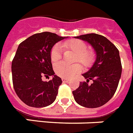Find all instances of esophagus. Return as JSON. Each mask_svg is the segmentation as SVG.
<instances>
[{"label":"esophagus","mask_w":133,"mask_h":133,"mask_svg":"<svg viewBox=\"0 0 133 133\" xmlns=\"http://www.w3.org/2000/svg\"><path fill=\"white\" fill-rule=\"evenodd\" d=\"M62 80L63 82H68L69 81V79H66V78H62Z\"/></svg>","instance_id":"1"}]
</instances>
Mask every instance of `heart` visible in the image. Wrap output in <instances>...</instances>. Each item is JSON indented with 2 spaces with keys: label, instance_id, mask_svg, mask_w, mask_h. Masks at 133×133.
<instances>
[{
  "label": "heart",
  "instance_id": "obj_1",
  "mask_svg": "<svg viewBox=\"0 0 133 133\" xmlns=\"http://www.w3.org/2000/svg\"><path fill=\"white\" fill-rule=\"evenodd\" d=\"M87 44L83 41L73 39L63 42L62 46L57 44L54 45L50 53V59L53 65L59 63L62 58V49L70 50L75 54L74 62H79L83 65L87 66L93 61L95 53L92 50L87 49ZM82 71V66L79 64H75L72 66H67L60 64L56 66L55 72L58 76L62 78H71Z\"/></svg>",
  "mask_w": 133,
  "mask_h": 133
}]
</instances>
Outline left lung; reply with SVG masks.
I'll use <instances>...</instances> for the list:
<instances>
[{"label":"left lung","mask_w":133,"mask_h":133,"mask_svg":"<svg viewBox=\"0 0 133 133\" xmlns=\"http://www.w3.org/2000/svg\"><path fill=\"white\" fill-rule=\"evenodd\" d=\"M75 38L93 46L96 60L92 67L82 74L87 82H80L79 87L73 91L74 99L82 107H102L112 98L118 87L122 70L119 50L102 35L89 34ZM90 79L94 82L91 85L88 84Z\"/></svg>","instance_id":"left-lung-1"}]
</instances>
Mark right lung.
Listing matches in <instances>:
<instances>
[{
	"instance_id": "obj_1",
	"label": "right lung",
	"mask_w": 133,
	"mask_h": 133,
	"mask_svg": "<svg viewBox=\"0 0 133 133\" xmlns=\"http://www.w3.org/2000/svg\"><path fill=\"white\" fill-rule=\"evenodd\" d=\"M67 38L45 31L34 34L19 44L11 63L12 81L16 93L25 104L42 108L55 101L62 82L55 75L50 53L56 43ZM44 75H53V79L42 81Z\"/></svg>"
}]
</instances>
